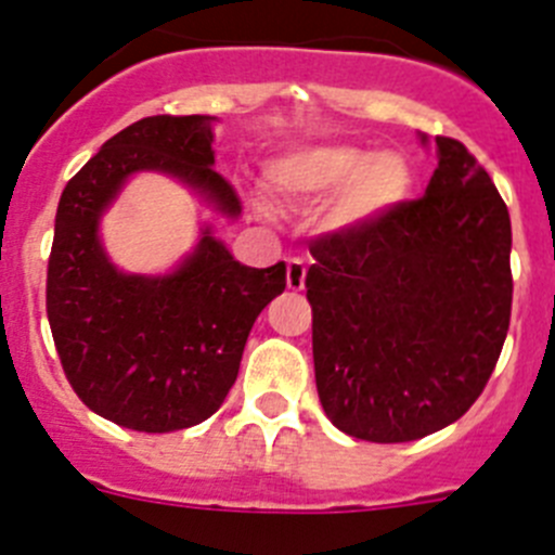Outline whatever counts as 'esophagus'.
<instances>
[{"label":"esophagus","instance_id":"34e87169","mask_svg":"<svg viewBox=\"0 0 555 555\" xmlns=\"http://www.w3.org/2000/svg\"><path fill=\"white\" fill-rule=\"evenodd\" d=\"M286 283L292 292H300L306 286V261L302 258H292L286 263Z\"/></svg>","mask_w":555,"mask_h":555}]
</instances>
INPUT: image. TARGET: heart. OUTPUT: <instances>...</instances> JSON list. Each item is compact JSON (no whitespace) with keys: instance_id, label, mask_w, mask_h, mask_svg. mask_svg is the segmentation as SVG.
Here are the masks:
<instances>
[{"instance_id":"obj_1","label":"heart","mask_w":555,"mask_h":555,"mask_svg":"<svg viewBox=\"0 0 555 555\" xmlns=\"http://www.w3.org/2000/svg\"><path fill=\"white\" fill-rule=\"evenodd\" d=\"M274 189L288 197H325L345 191V219H372L395 208L411 189L409 164L358 146H311L269 169Z\"/></svg>"}]
</instances>
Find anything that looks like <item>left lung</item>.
Masks as SVG:
<instances>
[{"instance_id": "left-lung-1", "label": "left lung", "mask_w": 555, "mask_h": 555, "mask_svg": "<svg viewBox=\"0 0 555 555\" xmlns=\"http://www.w3.org/2000/svg\"><path fill=\"white\" fill-rule=\"evenodd\" d=\"M436 146L423 197L308 244L320 403L364 442H414L467 414L512 320L506 203L461 141Z\"/></svg>"}]
</instances>
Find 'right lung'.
Masks as SVG:
<instances>
[{"label":"right lung","mask_w":555,"mask_h":555,"mask_svg":"<svg viewBox=\"0 0 555 555\" xmlns=\"http://www.w3.org/2000/svg\"><path fill=\"white\" fill-rule=\"evenodd\" d=\"M210 116H146L102 144L63 189L47 267V317L68 384L111 423L171 434L217 414L235 384L258 313L286 288V263L233 261L205 230L175 274L111 267L96 222L127 175L158 169L194 185L228 217L233 185L210 169Z\"/></svg>","instance_id":"obj_1"}]
</instances>
